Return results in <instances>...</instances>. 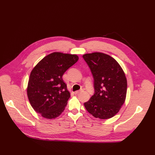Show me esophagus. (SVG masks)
Segmentation results:
<instances>
[{
    "label": "esophagus",
    "instance_id": "esophagus-1",
    "mask_svg": "<svg viewBox=\"0 0 155 155\" xmlns=\"http://www.w3.org/2000/svg\"><path fill=\"white\" fill-rule=\"evenodd\" d=\"M81 92H82V91H78L75 92L74 94H79Z\"/></svg>",
    "mask_w": 155,
    "mask_h": 155
}]
</instances>
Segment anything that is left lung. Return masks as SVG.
I'll use <instances>...</instances> for the list:
<instances>
[{"label":"left lung","mask_w":155,"mask_h":155,"mask_svg":"<svg viewBox=\"0 0 155 155\" xmlns=\"http://www.w3.org/2000/svg\"><path fill=\"white\" fill-rule=\"evenodd\" d=\"M83 58L91 70L95 90L84 105L95 118L109 119L118 113L125 101V74L119 63L107 54L94 52L84 54Z\"/></svg>","instance_id":"1"}]
</instances>
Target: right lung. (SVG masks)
Listing matches in <instances>:
<instances>
[{
    "label": "right lung",
    "instance_id": "1",
    "mask_svg": "<svg viewBox=\"0 0 155 155\" xmlns=\"http://www.w3.org/2000/svg\"><path fill=\"white\" fill-rule=\"evenodd\" d=\"M78 59L76 54L53 52L31 70L27 95L33 109L42 117L54 119L64 111L70 94L62 77Z\"/></svg>",
    "mask_w": 155,
    "mask_h": 155
}]
</instances>
